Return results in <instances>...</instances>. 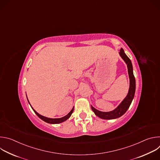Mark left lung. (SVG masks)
I'll return each instance as SVG.
<instances>
[{"mask_svg":"<svg viewBox=\"0 0 160 160\" xmlns=\"http://www.w3.org/2000/svg\"><path fill=\"white\" fill-rule=\"evenodd\" d=\"M120 56L125 62L127 65L128 68V73L130 79V86L128 92L125 97V98L122 101V102L115 109L108 111V112H103L99 111L94 108L92 106H91L92 111L95 113V115L99 117L100 118L104 120H112L116 119L120 117L126 112L127 109L129 108L132 101L134 98L135 92V79L133 73V66L130 59L128 58V56L125 54L123 49L122 48L119 52Z\"/></svg>","mask_w":160,"mask_h":160,"instance_id":"8db88e82","label":"left lung"}]
</instances>
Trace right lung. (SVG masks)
Here are the masks:
<instances>
[{"mask_svg": "<svg viewBox=\"0 0 160 160\" xmlns=\"http://www.w3.org/2000/svg\"><path fill=\"white\" fill-rule=\"evenodd\" d=\"M27 99H28V98H27ZM28 102H29V101H28ZM29 104H30V102H29ZM30 106H31V105H30ZM31 107H32V106H31ZM32 108L33 109V111L35 112V113L36 114V115H37L41 120H42L43 121H44V122H47V123H51V124H57V123H60L64 122V121L67 120L68 118H69L71 117L72 114L73 113V110H74V107H73V108H72V109L70 111V112L69 113H68L67 115H66V116H64V117H62V118H50L45 117H43V116L40 115V114H38L32 107Z\"/></svg>", "mask_w": 160, "mask_h": 160, "instance_id": "obj_1", "label": "right lung"}]
</instances>
